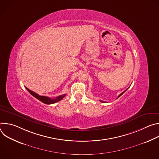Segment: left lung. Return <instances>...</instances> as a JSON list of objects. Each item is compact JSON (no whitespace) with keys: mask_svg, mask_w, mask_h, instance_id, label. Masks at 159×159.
<instances>
[{"mask_svg":"<svg viewBox=\"0 0 159 159\" xmlns=\"http://www.w3.org/2000/svg\"><path fill=\"white\" fill-rule=\"evenodd\" d=\"M127 89H126V90H127ZM126 90H125V91H124V92H123V93H121V94H120V96H118V98H119V97H120V96H121V95H122V94H123V93H125V91H126ZM101 101V102H104V101Z\"/></svg>","mask_w":159,"mask_h":159,"instance_id":"obj_1","label":"left lung"}]
</instances>
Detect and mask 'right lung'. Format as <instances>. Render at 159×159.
<instances>
[{"instance_id":"add662e5","label":"right lung","mask_w":159,"mask_h":159,"mask_svg":"<svg viewBox=\"0 0 159 159\" xmlns=\"http://www.w3.org/2000/svg\"><path fill=\"white\" fill-rule=\"evenodd\" d=\"M26 89L28 90V92L33 96H34V98H36V99H38V100H39L40 101H41L42 102L44 103V104H54L55 102H57L60 101H61L65 96L66 94H63V95H61L60 96H58L55 99H52L50 98H48V97H47V96H39L38 95V94L35 93L34 92L32 91V90H31L30 89H29L28 88L26 87Z\"/></svg>"}]
</instances>
